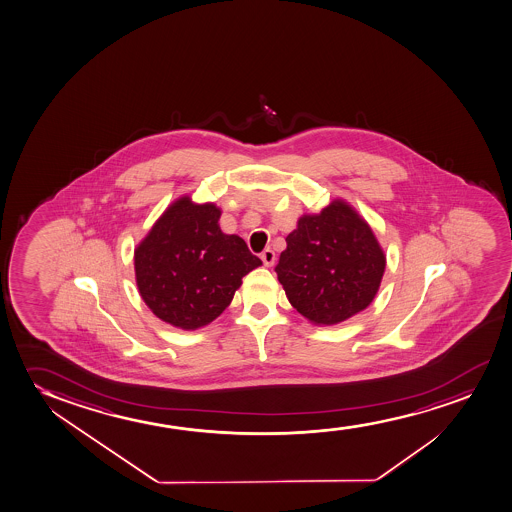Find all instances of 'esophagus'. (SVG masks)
<instances>
[{"mask_svg":"<svg viewBox=\"0 0 512 512\" xmlns=\"http://www.w3.org/2000/svg\"><path fill=\"white\" fill-rule=\"evenodd\" d=\"M260 259L264 262V266L271 267L274 264V260H276V253L273 250H264V252L260 253Z\"/></svg>","mask_w":512,"mask_h":512,"instance_id":"1","label":"esophagus"}]
</instances>
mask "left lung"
<instances>
[{"mask_svg": "<svg viewBox=\"0 0 512 512\" xmlns=\"http://www.w3.org/2000/svg\"><path fill=\"white\" fill-rule=\"evenodd\" d=\"M385 255L370 226L346 201L304 215L279 255V283L297 311L316 325H337L370 306Z\"/></svg>", "mask_w": 512, "mask_h": 512, "instance_id": "1", "label": "left lung"}]
</instances>
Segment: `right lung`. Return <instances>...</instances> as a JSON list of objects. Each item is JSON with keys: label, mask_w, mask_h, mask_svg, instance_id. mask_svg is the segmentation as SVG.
Wrapping results in <instances>:
<instances>
[{"label": "right lung", "mask_w": 512, "mask_h": 512, "mask_svg": "<svg viewBox=\"0 0 512 512\" xmlns=\"http://www.w3.org/2000/svg\"><path fill=\"white\" fill-rule=\"evenodd\" d=\"M220 210L184 196L166 208L135 248L140 297L165 323L196 330L219 318L241 279L262 266L245 241L224 234Z\"/></svg>", "instance_id": "obj_1"}]
</instances>
